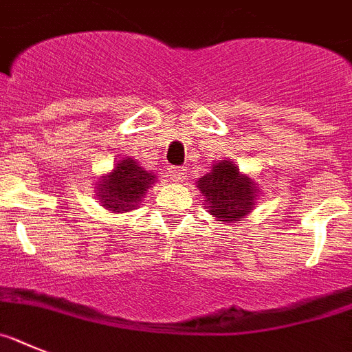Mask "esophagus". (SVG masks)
Masks as SVG:
<instances>
[{
  "label": "esophagus",
  "mask_w": 352,
  "mask_h": 352,
  "mask_svg": "<svg viewBox=\"0 0 352 352\" xmlns=\"http://www.w3.org/2000/svg\"><path fill=\"white\" fill-rule=\"evenodd\" d=\"M184 173H186V170L179 168V166H175V168L170 170V177H172L173 182H180V180L184 179Z\"/></svg>",
  "instance_id": "esophagus-1"
}]
</instances>
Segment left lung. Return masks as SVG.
<instances>
[{
	"instance_id": "left-lung-1",
	"label": "left lung",
	"mask_w": 352,
	"mask_h": 352,
	"mask_svg": "<svg viewBox=\"0 0 352 352\" xmlns=\"http://www.w3.org/2000/svg\"><path fill=\"white\" fill-rule=\"evenodd\" d=\"M198 189L205 196L208 214L223 223L242 221L252 210L258 196V184L240 173L233 161L223 160L212 164L210 172L198 179Z\"/></svg>"
}]
</instances>
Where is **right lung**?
Here are the masks:
<instances>
[{"label": "right lung", "mask_w": 352, "mask_h": 352, "mask_svg": "<svg viewBox=\"0 0 352 352\" xmlns=\"http://www.w3.org/2000/svg\"><path fill=\"white\" fill-rule=\"evenodd\" d=\"M156 182V175L142 168L133 157H122L113 170L100 177L96 184V196L100 204L113 214L129 212L142 201L148 188Z\"/></svg>", "instance_id": "1"}]
</instances>
